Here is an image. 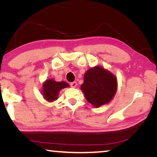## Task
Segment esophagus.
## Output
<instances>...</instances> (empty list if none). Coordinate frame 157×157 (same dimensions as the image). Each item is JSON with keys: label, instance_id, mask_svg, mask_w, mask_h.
I'll return each mask as SVG.
<instances>
[{"label": "esophagus", "instance_id": "obj_1", "mask_svg": "<svg viewBox=\"0 0 157 157\" xmlns=\"http://www.w3.org/2000/svg\"><path fill=\"white\" fill-rule=\"evenodd\" d=\"M71 86L73 87V88H75V87L77 86V82H71Z\"/></svg>", "mask_w": 157, "mask_h": 157}]
</instances>
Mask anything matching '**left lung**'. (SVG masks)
Segmentation results:
<instances>
[{"label":"left lung","mask_w":157,"mask_h":157,"mask_svg":"<svg viewBox=\"0 0 157 157\" xmlns=\"http://www.w3.org/2000/svg\"><path fill=\"white\" fill-rule=\"evenodd\" d=\"M117 87L116 77L102 66H96L85 73L80 89L86 100L98 108L111 102L116 94Z\"/></svg>","instance_id":"obj_1"}]
</instances>
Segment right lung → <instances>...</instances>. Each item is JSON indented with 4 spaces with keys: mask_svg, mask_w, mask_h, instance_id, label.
Listing matches in <instances>:
<instances>
[{
    "mask_svg": "<svg viewBox=\"0 0 157 157\" xmlns=\"http://www.w3.org/2000/svg\"><path fill=\"white\" fill-rule=\"evenodd\" d=\"M69 87L66 82H56L53 79H47L42 84L41 94L48 102H54L58 99V95L61 90Z\"/></svg>",
    "mask_w": 157,
    "mask_h": 157,
    "instance_id": "obj_1",
    "label": "right lung"
}]
</instances>
